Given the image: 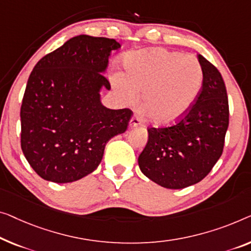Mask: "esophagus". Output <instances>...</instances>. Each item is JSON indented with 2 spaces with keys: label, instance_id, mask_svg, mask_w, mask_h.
Returning a JSON list of instances; mask_svg holds the SVG:
<instances>
[{
  "label": "esophagus",
  "instance_id": "obj_1",
  "mask_svg": "<svg viewBox=\"0 0 251 251\" xmlns=\"http://www.w3.org/2000/svg\"><path fill=\"white\" fill-rule=\"evenodd\" d=\"M140 125H142L141 119L136 117V116H133L132 119H130V122H129V126L130 127H136V126H140Z\"/></svg>",
  "mask_w": 251,
  "mask_h": 251
}]
</instances>
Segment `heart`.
I'll use <instances>...</instances> for the list:
<instances>
[{"label":"heart","instance_id":"obj_1","mask_svg":"<svg viewBox=\"0 0 251 251\" xmlns=\"http://www.w3.org/2000/svg\"><path fill=\"white\" fill-rule=\"evenodd\" d=\"M125 75L111 77L114 87L126 101L142 91V107L158 125L178 122L198 98L203 83V69L194 56L155 47L127 54Z\"/></svg>","mask_w":251,"mask_h":251}]
</instances>
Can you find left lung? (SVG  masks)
Wrapping results in <instances>:
<instances>
[{
    "mask_svg": "<svg viewBox=\"0 0 251 251\" xmlns=\"http://www.w3.org/2000/svg\"><path fill=\"white\" fill-rule=\"evenodd\" d=\"M203 84L198 98L177 124L150 127L138 156L142 173L155 184L181 189L204 179L222 155L229 126V101L221 73L198 54Z\"/></svg>",
    "mask_w": 251,
    "mask_h": 251,
    "instance_id": "obj_1",
    "label": "left lung"
}]
</instances>
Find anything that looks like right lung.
Returning <instances> with one entry per match:
<instances>
[{"instance_id":"right-lung-1","label":"right lung","mask_w":251,"mask_h":251,"mask_svg":"<svg viewBox=\"0 0 251 251\" xmlns=\"http://www.w3.org/2000/svg\"><path fill=\"white\" fill-rule=\"evenodd\" d=\"M115 39L80 35L40 59L22 99L21 149L37 175L65 184L85 177L101 162L107 142L124 133L133 111L108 109L100 90Z\"/></svg>"}]
</instances>
